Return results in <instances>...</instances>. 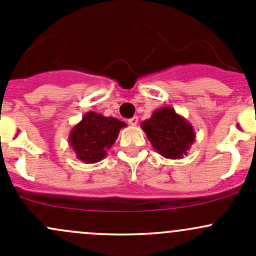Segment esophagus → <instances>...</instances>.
<instances>
[{
	"label": "esophagus",
	"instance_id": "1",
	"mask_svg": "<svg viewBox=\"0 0 256 256\" xmlns=\"http://www.w3.org/2000/svg\"><path fill=\"white\" fill-rule=\"evenodd\" d=\"M138 116H134V118H128V124H130V125L136 126V125H138Z\"/></svg>",
	"mask_w": 256,
	"mask_h": 256
}]
</instances>
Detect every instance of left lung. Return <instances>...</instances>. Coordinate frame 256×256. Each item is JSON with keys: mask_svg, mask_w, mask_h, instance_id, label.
<instances>
[{"mask_svg": "<svg viewBox=\"0 0 256 256\" xmlns=\"http://www.w3.org/2000/svg\"><path fill=\"white\" fill-rule=\"evenodd\" d=\"M141 128L156 152L170 160L186 156L196 140L192 124L171 106L157 109L151 118L142 121Z\"/></svg>", "mask_w": 256, "mask_h": 256, "instance_id": "obj_1", "label": "left lung"}]
</instances>
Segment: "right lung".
<instances>
[{
	"label": "right lung",
	"mask_w": 256,
	"mask_h": 256,
	"mask_svg": "<svg viewBox=\"0 0 256 256\" xmlns=\"http://www.w3.org/2000/svg\"><path fill=\"white\" fill-rule=\"evenodd\" d=\"M126 124L112 116L89 112L69 134V146L84 164H96L108 154Z\"/></svg>",
	"instance_id": "right-lung-1"
}]
</instances>
